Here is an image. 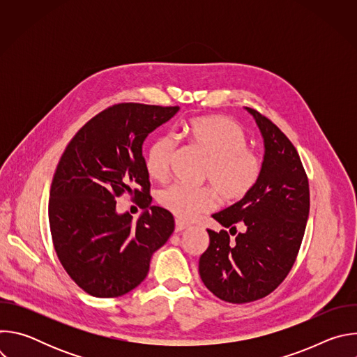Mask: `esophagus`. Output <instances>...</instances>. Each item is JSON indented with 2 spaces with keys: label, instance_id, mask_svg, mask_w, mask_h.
I'll use <instances>...</instances> for the list:
<instances>
[{
  "label": "esophagus",
  "instance_id": "obj_1",
  "mask_svg": "<svg viewBox=\"0 0 357 357\" xmlns=\"http://www.w3.org/2000/svg\"><path fill=\"white\" fill-rule=\"evenodd\" d=\"M188 227H189L188 223H185V222H182V220H179V219L175 220V231H176V233L183 231V230H186Z\"/></svg>",
  "mask_w": 357,
  "mask_h": 357
}]
</instances>
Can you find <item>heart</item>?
Listing matches in <instances>:
<instances>
[{
  "mask_svg": "<svg viewBox=\"0 0 357 357\" xmlns=\"http://www.w3.org/2000/svg\"><path fill=\"white\" fill-rule=\"evenodd\" d=\"M179 137L186 138L208 158L203 179L211 182L223 200H240L256 186L261 174V160L247 148V135L236 121L220 116L195 119L183 127ZM176 149L178 141L174 134H162L151 144L146 155V171L151 178L167 179ZM213 189L172 183L158 192V202L178 218L190 220L213 209Z\"/></svg>",
  "mask_w": 357,
  "mask_h": 357,
  "instance_id": "heart-1",
  "label": "heart"
}]
</instances>
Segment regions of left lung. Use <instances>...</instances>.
<instances>
[{
	"label": "left lung",
	"mask_w": 357,
	"mask_h": 357,
	"mask_svg": "<svg viewBox=\"0 0 357 357\" xmlns=\"http://www.w3.org/2000/svg\"><path fill=\"white\" fill-rule=\"evenodd\" d=\"M261 132L264 157L252 190L213 213L223 227L244 226L234 241L226 230H208L209 247L199 275L218 298L244 303L264 298L294 266L310 215V185L301 158L285 134L259 112L244 107Z\"/></svg>",
	"instance_id": "obj_1"
}]
</instances>
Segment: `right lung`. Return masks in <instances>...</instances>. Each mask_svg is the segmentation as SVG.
Segmentation results:
<instances>
[{
	"label": "right lung",
	"mask_w": 357,
	"mask_h": 357,
	"mask_svg": "<svg viewBox=\"0 0 357 357\" xmlns=\"http://www.w3.org/2000/svg\"><path fill=\"white\" fill-rule=\"evenodd\" d=\"M179 107L123 103L87 121L66 146L50 185L49 227L70 278L97 298L139 285L175 229L171 212L151 206L142 144ZM134 194L143 209L134 222L115 197Z\"/></svg>",
	"instance_id": "1"
}]
</instances>
